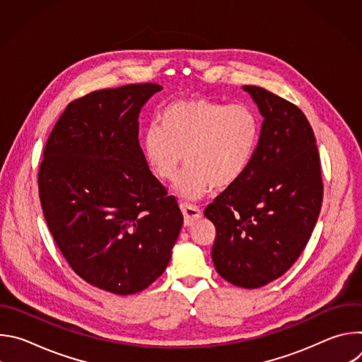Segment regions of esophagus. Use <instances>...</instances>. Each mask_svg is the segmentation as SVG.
<instances>
[{
    "instance_id": "obj_1",
    "label": "esophagus",
    "mask_w": 362,
    "mask_h": 362,
    "mask_svg": "<svg viewBox=\"0 0 362 362\" xmlns=\"http://www.w3.org/2000/svg\"><path fill=\"white\" fill-rule=\"evenodd\" d=\"M180 211L183 214V218H185V226H190L193 222H196L197 219L202 218V212H200L199 208H196V206L182 203Z\"/></svg>"
}]
</instances>
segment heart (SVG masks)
Masks as SVG:
<instances>
[{
	"instance_id": "1",
	"label": "heart",
	"mask_w": 362,
	"mask_h": 362,
	"mask_svg": "<svg viewBox=\"0 0 362 362\" xmlns=\"http://www.w3.org/2000/svg\"><path fill=\"white\" fill-rule=\"evenodd\" d=\"M261 136L253 107L204 97L176 100L143 136V156L150 172L172 182L185 159L187 168L173 186L183 200H197L212 187L233 186L249 169Z\"/></svg>"
}]
</instances>
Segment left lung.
<instances>
[{
    "label": "left lung",
    "mask_w": 362,
    "mask_h": 362,
    "mask_svg": "<svg viewBox=\"0 0 362 362\" xmlns=\"http://www.w3.org/2000/svg\"><path fill=\"white\" fill-rule=\"evenodd\" d=\"M261 116L259 143L249 169L204 211L216 239L218 274L240 288L282 276L313 235L322 204L315 136L292 103L256 86L242 87Z\"/></svg>",
    "instance_id": "8db88e82"
}]
</instances>
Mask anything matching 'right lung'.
<instances>
[{
	"label": "right lung",
	"instance_id": "right-lung-1",
	"mask_svg": "<svg viewBox=\"0 0 362 362\" xmlns=\"http://www.w3.org/2000/svg\"><path fill=\"white\" fill-rule=\"evenodd\" d=\"M159 84L93 91L67 106L44 147L38 192L47 226L73 271L116 295L168 268L183 225L139 144V115Z\"/></svg>",
	"mask_w": 362,
	"mask_h": 362
}]
</instances>
